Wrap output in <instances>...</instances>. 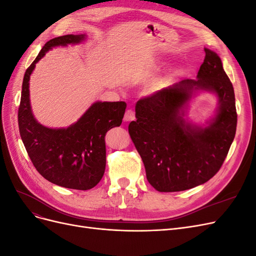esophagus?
<instances>
[{
  "label": "esophagus",
  "instance_id": "obj_1",
  "mask_svg": "<svg viewBox=\"0 0 256 256\" xmlns=\"http://www.w3.org/2000/svg\"><path fill=\"white\" fill-rule=\"evenodd\" d=\"M136 120V114L132 110H127L125 113V116H124V120L125 122H131Z\"/></svg>",
  "mask_w": 256,
  "mask_h": 256
}]
</instances>
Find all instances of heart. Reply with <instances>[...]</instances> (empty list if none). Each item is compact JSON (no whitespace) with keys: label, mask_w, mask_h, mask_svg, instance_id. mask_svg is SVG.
Wrapping results in <instances>:
<instances>
[{"label":"heart","mask_w":256,"mask_h":256,"mask_svg":"<svg viewBox=\"0 0 256 256\" xmlns=\"http://www.w3.org/2000/svg\"><path fill=\"white\" fill-rule=\"evenodd\" d=\"M156 85H157V83H156Z\"/></svg>","instance_id":"heart-1"}]
</instances>
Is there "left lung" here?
<instances>
[{"label": "left lung", "instance_id": "1", "mask_svg": "<svg viewBox=\"0 0 256 256\" xmlns=\"http://www.w3.org/2000/svg\"><path fill=\"white\" fill-rule=\"evenodd\" d=\"M205 50L196 80H182L141 98L129 134L140 154L146 177L160 192L184 191L214 177L226 160L237 126L234 88L218 54ZM194 90L216 92L220 108L205 128L182 118V108Z\"/></svg>", "mask_w": 256, "mask_h": 256}]
</instances>
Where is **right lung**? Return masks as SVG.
Segmentation results:
<instances>
[{
    "label": "right lung",
    "instance_id": "add662e5",
    "mask_svg": "<svg viewBox=\"0 0 256 256\" xmlns=\"http://www.w3.org/2000/svg\"><path fill=\"white\" fill-rule=\"evenodd\" d=\"M84 40L85 34H70L53 38L44 46L24 74L18 110L20 136L35 168L50 182L76 190L92 189L102 180L106 170V134L120 126L127 104L97 102L74 125L52 129L34 118L28 81L35 64L46 52Z\"/></svg>",
    "mask_w": 256,
    "mask_h": 256
}]
</instances>
